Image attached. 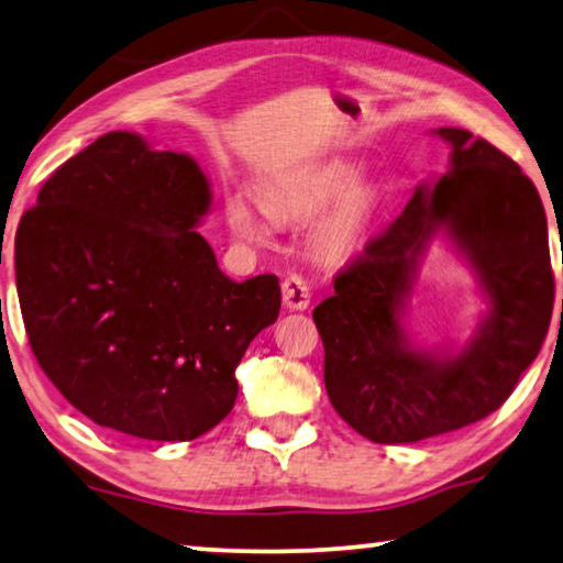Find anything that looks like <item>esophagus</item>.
<instances>
[{
  "label": "esophagus",
  "instance_id": "esophagus-1",
  "mask_svg": "<svg viewBox=\"0 0 563 563\" xmlns=\"http://www.w3.org/2000/svg\"><path fill=\"white\" fill-rule=\"evenodd\" d=\"M282 297H284V307L289 311H303L309 307L311 294L301 274H289L287 279L282 282Z\"/></svg>",
  "mask_w": 563,
  "mask_h": 563
}]
</instances>
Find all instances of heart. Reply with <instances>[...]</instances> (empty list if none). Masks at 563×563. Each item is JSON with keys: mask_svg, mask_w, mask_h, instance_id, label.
Here are the masks:
<instances>
[{"mask_svg": "<svg viewBox=\"0 0 563 563\" xmlns=\"http://www.w3.org/2000/svg\"><path fill=\"white\" fill-rule=\"evenodd\" d=\"M356 164L334 159L287 174L282 179L264 181L260 187V201L274 221H301L334 205L339 198L336 207L311 227L309 236L317 252L342 256L356 246L366 227L368 207H372V191L356 187ZM227 224L246 242H260L264 236L256 209L242 195L227 199Z\"/></svg>", "mask_w": 563, "mask_h": 563, "instance_id": "1", "label": "heart"}]
</instances>
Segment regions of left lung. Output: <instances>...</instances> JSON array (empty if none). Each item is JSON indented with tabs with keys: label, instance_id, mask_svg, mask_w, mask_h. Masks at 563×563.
Returning <instances> with one entry per match:
<instances>
[{
	"label": "left lung",
	"instance_id": "1",
	"mask_svg": "<svg viewBox=\"0 0 563 563\" xmlns=\"http://www.w3.org/2000/svg\"><path fill=\"white\" fill-rule=\"evenodd\" d=\"M446 174L419 184L401 217L336 274L314 309L331 407L376 444H411L489 417L537 358L554 309L547 214L537 187L486 140L441 126ZM437 233L473 266L490 311L454 353L421 350L400 321Z\"/></svg>",
	"mask_w": 563,
	"mask_h": 563
}]
</instances>
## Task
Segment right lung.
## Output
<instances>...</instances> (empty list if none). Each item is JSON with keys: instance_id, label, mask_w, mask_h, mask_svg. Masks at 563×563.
<instances>
[{"instance_id": "1", "label": "right lung", "mask_w": 563, "mask_h": 563, "mask_svg": "<svg viewBox=\"0 0 563 563\" xmlns=\"http://www.w3.org/2000/svg\"><path fill=\"white\" fill-rule=\"evenodd\" d=\"M211 207L189 154L109 132L52 174L14 239L36 362L74 409L150 441L232 411L236 366L282 307L279 279L234 282L197 232Z\"/></svg>"}]
</instances>
